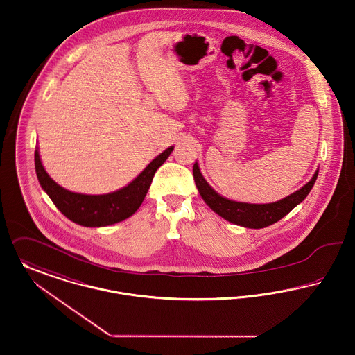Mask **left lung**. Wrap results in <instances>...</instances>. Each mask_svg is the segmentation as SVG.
Here are the masks:
<instances>
[{"label":"left lung","instance_id":"obj_1","mask_svg":"<svg viewBox=\"0 0 355 355\" xmlns=\"http://www.w3.org/2000/svg\"><path fill=\"white\" fill-rule=\"evenodd\" d=\"M193 179L195 184L199 189L203 200L207 205L220 215L223 219L231 223L243 225L247 228H263L267 225L277 223L283 216H286L295 205H298L304 198L309 195L311 188L317 180L318 171L314 173L313 179L298 189L297 192L288 195L287 198L282 199L279 202L270 203V205H248V203H239L228 200L219 193H216L200 173L198 163L193 164Z\"/></svg>","mask_w":355,"mask_h":355}]
</instances>
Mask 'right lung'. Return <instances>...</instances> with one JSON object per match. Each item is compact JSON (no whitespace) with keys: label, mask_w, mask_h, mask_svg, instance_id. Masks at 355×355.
Listing matches in <instances>:
<instances>
[{"label":"right lung","mask_w":355,"mask_h":355,"mask_svg":"<svg viewBox=\"0 0 355 355\" xmlns=\"http://www.w3.org/2000/svg\"><path fill=\"white\" fill-rule=\"evenodd\" d=\"M173 147L153 159L128 186L107 195H84L58 186L42 167L38 150L35 152V166L38 182L57 208L69 220L85 227H104L119 223L133 215L141 205L157 168L168 159Z\"/></svg>","instance_id":"obj_1"}]
</instances>
